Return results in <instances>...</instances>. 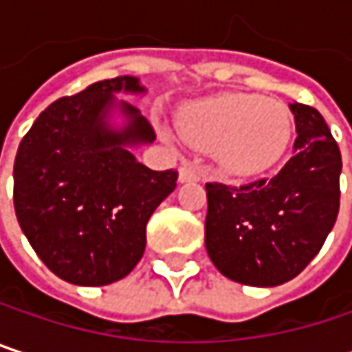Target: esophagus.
<instances>
[{"mask_svg":"<svg viewBox=\"0 0 352 352\" xmlns=\"http://www.w3.org/2000/svg\"><path fill=\"white\" fill-rule=\"evenodd\" d=\"M193 181H199V171L191 165H183L179 169V183H193Z\"/></svg>","mask_w":352,"mask_h":352,"instance_id":"obj_1","label":"esophagus"}]
</instances>
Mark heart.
<instances>
[{"mask_svg": "<svg viewBox=\"0 0 352 352\" xmlns=\"http://www.w3.org/2000/svg\"><path fill=\"white\" fill-rule=\"evenodd\" d=\"M292 130L285 104L248 94L197 102L179 118L183 140L212 151L220 169L230 175H256L273 167L287 151Z\"/></svg>", "mask_w": 352, "mask_h": 352, "instance_id": "heart-1", "label": "heart"}]
</instances>
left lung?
Here are the masks:
<instances>
[{
  "label": "left lung",
  "instance_id": "obj_1",
  "mask_svg": "<svg viewBox=\"0 0 352 352\" xmlns=\"http://www.w3.org/2000/svg\"><path fill=\"white\" fill-rule=\"evenodd\" d=\"M289 109L298 138L277 175L241 187L206 183V250L224 277L243 285L275 287L300 275L338 216V144L318 109Z\"/></svg>",
  "mask_w": 352,
  "mask_h": 352
}]
</instances>
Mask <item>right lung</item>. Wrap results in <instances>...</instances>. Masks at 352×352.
<instances>
[{"label": "right lung", "instance_id": "1", "mask_svg": "<svg viewBox=\"0 0 352 352\" xmlns=\"http://www.w3.org/2000/svg\"><path fill=\"white\" fill-rule=\"evenodd\" d=\"M116 94L144 96L146 87L124 75L56 100L36 118L14 163L20 228L42 263L73 285L126 277L144 254L148 218L177 185L173 169L136 161L132 148L157 136Z\"/></svg>", "mask_w": 352, "mask_h": 352}]
</instances>
